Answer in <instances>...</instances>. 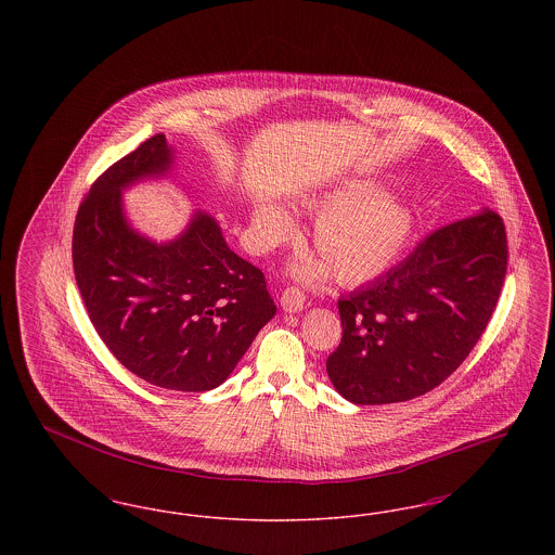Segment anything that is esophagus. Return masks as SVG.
I'll return each mask as SVG.
<instances>
[{
    "label": "esophagus",
    "mask_w": 555,
    "mask_h": 555,
    "mask_svg": "<svg viewBox=\"0 0 555 555\" xmlns=\"http://www.w3.org/2000/svg\"><path fill=\"white\" fill-rule=\"evenodd\" d=\"M281 306L285 312L289 314H299L304 308H306V295L295 287L283 291L281 295Z\"/></svg>",
    "instance_id": "34e87169"
}]
</instances>
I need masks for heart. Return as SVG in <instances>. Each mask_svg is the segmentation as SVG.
<instances>
[{"label":"heart","instance_id":"heart-1","mask_svg":"<svg viewBox=\"0 0 555 555\" xmlns=\"http://www.w3.org/2000/svg\"><path fill=\"white\" fill-rule=\"evenodd\" d=\"M301 206L320 214L312 243L324 260L301 258L293 274L318 283L335 270L344 285H362L396 264L414 235V208L372 177H349L301 197ZM289 214L276 204H260L251 216V235L270 249L293 235Z\"/></svg>","mask_w":555,"mask_h":555}]
</instances>
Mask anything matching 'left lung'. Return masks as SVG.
I'll return each instance as SVG.
<instances>
[{
    "label": "left lung",
    "mask_w": 555,
    "mask_h": 555,
    "mask_svg": "<svg viewBox=\"0 0 555 555\" xmlns=\"http://www.w3.org/2000/svg\"><path fill=\"white\" fill-rule=\"evenodd\" d=\"M505 266V227L493 210L428 235L387 274L339 299L344 337L326 360L333 387L351 403L383 405L441 385L487 328Z\"/></svg>",
    "instance_id": "left-lung-1"
}]
</instances>
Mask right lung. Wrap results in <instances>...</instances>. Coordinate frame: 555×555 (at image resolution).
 <instances>
[{
	"label": "right lung",
	"mask_w": 555,
	"mask_h": 555,
	"mask_svg": "<svg viewBox=\"0 0 555 555\" xmlns=\"http://www.w3.org/2000/svg\"><path fill=\"white\" fill-rule=\"evenodd\" d=\"M175 147L154 134L112 164L80 204L73 266L87 314L116 360L172 391L222 385L276 314L264 274L227 245L218 220L193 211L156 241L132 227L122 193L170 179Z\"/></svg>",
	"instance_id": "1"
}]
</instances>
